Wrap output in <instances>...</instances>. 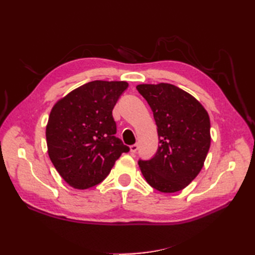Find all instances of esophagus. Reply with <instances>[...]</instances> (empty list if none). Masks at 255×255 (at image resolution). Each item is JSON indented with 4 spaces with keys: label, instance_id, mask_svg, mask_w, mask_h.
I'll return each instance as SVG.
<instances>
[{
    "label": "esophagus",
    "instance_id": "obj_1",
    "mask_svg": "<svg viewBox=\"0 0 255 255\" xmlns=\"http://www.w3.org/2000/svg\"><path fill=\"white\" fill-rule=\"evenodd\" d=\"M137 150H138V144H132V145H130V152H131L132 154L136 153Z\"/></svg>",
    "mask_w": 255,
    "mask_h": 255
}]
</instances>
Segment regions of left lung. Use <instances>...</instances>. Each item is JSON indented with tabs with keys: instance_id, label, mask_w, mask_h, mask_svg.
Listing matches in <instances>:
<instances>
[{
	"instance_id": "1",
	"label": "left lung",
	"mask_w": 255,
	"mask_h": 255,
	"mask_svg": "<svg viewBox=\"0 0 255 255\" xmlns=\"http://www.w3.org/2000/svg\"><path fill=\"white\" fill-rule=\"evenodd\" d=\"M153 112L159 147L150 160H139L150 186L162 193L182 191L202 170L210 147L208 113L187 92L169 83L139 84Z\"/></svg>"
}]
</instances>
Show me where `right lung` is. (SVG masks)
Here are the masks:
<instances>
[{
    "label": "right lung",
    "mask_w": 255,
    "mask_h": 255,
    "mask_svg": "<svg viewBox=\"0 0 255 255\" xmlns=\"http://www.w3.org/2000/svg\"><path fill=\"white\" fill-rule=\"evenodd\" d=\"M128 88L124 81H92L52 107L46 128L48 154L70 186H95L129 147L115 136L114 106Z\"/></svg>",
    "instance_id": "obj_1"
}]
</instances>
